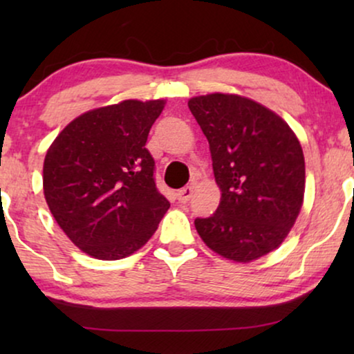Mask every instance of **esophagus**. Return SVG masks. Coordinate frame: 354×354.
Listing matches in <instances>:
<instances>
[{
  "label": "esophagus",
  "mask_w": 354,
  "mask_h": 354,
  "mask_svg": "<svg viewBox=\"0 0 354 354\" xmlns=\"http://www.w3.org/2000/svg\"><path fill=\"white\" fill-rule=\"evenodd\" d=\"M192 196H193V187H185V188H182V190H178V193H177V200L180 203L190 201Z\"/></svg>",
  "instance_id": "1"
}]
</instances>
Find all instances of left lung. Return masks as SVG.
<instances>
[{"label":"left lung","mask_w":354,"mask_h":354,"mask_svg":"<svg viewBox=\"0 0 354 354\" xmlns=\"http://www.w3.org/2000/svg\"><path fill=\"white\" fill-rule=\"evenodd\" d=\"M188 108L209 142L222 196L216 212L196 217L203 241L217 254L250 263L288 235L304 196V156L282 118L239 95L195 96Z\"/></svg>","instance_id":"obj_1"}]
</instances>
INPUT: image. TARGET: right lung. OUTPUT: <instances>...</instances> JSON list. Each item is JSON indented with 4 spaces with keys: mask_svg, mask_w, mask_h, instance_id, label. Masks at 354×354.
<instances>
[{
    "mask_svg": "<svg viewBox=\"0 0 354 354\" xmlns=\"http://www.w3.org/2000/svg\"><path fill=\"white\" fill-rule=\"evenodd\" d=\"M162 109L164 100H125L88 111L48 149V207L72 243L96 259H122L142 248L171 206L145 148Z\"/></svg>",
    "mask_w": 354,
    "mask_h": 354,
    "instance_id": "add662e5",
    "label": "right lung"
}]
</instances>
